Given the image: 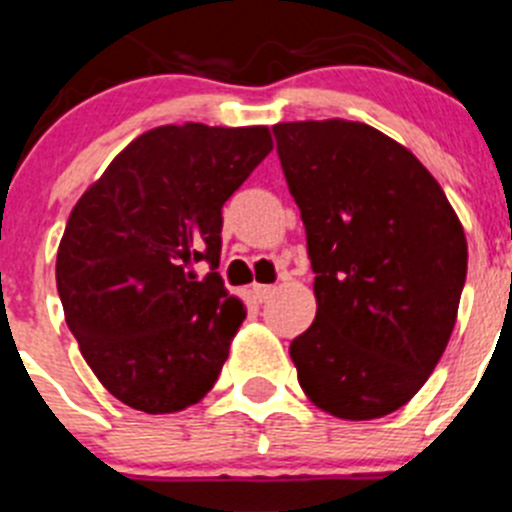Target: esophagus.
<instances>
[{"label": "esophagus", "instance_id": "34e87169", "mask_svg": "<svg viewBox=\"0 0 512 512\" xmlns=\"http://www.w3.org/2000/svg\"><path fill=\"white\" fill-rule=\"evenodd\" d=\"M274 292H277V287H266V284L253 287V295H256V300L259 302H269L271 297H274Z\"/></svg>", "mask_w": 512, "mask_h": 512}]
</instances>
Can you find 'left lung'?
I'll return each mask as SVG.
<instances>
[{"label":"left lung","instance_id":"obj_1","mask_svg":"<svg viewBox=\"0 0 512 512\" xmlns=\"http://www.w3.org/2000/svg\"><path fill=\"white\" fill-rule=\"evenodd\" d=\"M300 207L318 312L289 346L297 379L343 420L395 413L446 351L467 279V238L441 184L372 125H274Z\"/></svg>","mask_w":512,"mask_h":512}]
</instances>
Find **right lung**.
I'll use <instances>...</instances> for the list:
<instances>
[{
  "mask_svg": "<svg viewBox=\"0 0 512 512\" xmlns=\"http://www.w3.org/2000/svg\"><path fill=\"white\" fill-rule=\"evenodd\" d=\"M274 148L264 125H161L112 158L56 256L69 330L104 390L151 415L200 402L246 307L217 274L223 205ZM213 271L197 280L191 266Z\"/></svg>",
  "mask_w": 512,
  "mask_h": 512,
  "instance_id": "obj_1",
  "label": "right lung"
}]
</instances>
